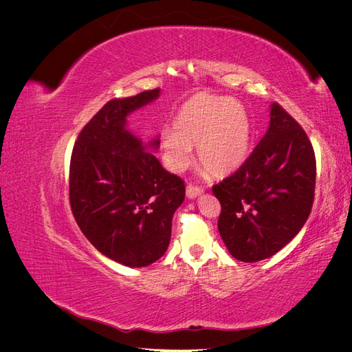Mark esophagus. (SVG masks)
<instances>
[{
  "label": "esophagus",
  "instance_id": "esophagus-1",
  "mask_svg": "<svg viewBox=\"0 0 352 352\" xmlns=\"http://www.w3.org/2000/svg\"><path fill=\"white\" fill-rule=\"evenodd\" d=\"M202 194V188L195 186V185H188L186 186V197L190 199H195Z\"/></svg>",
  "mask_w": 352,
  "mask_h": 352
}]
</instances>
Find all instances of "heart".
<instances>
[{
	"mask_svg": "<svg viewBox=\"0 0 352 352\" xmlns=\"http://www.w3.org/2000/svg\"><path fill=\"white\" fill-rule=\"evenodd\" d=\"M175 131L162 133L167 166L180 172L194 160L198 148L201 166L212 176L232 175L248 157L252 126L241 104L228 97L201 92L182 104L175 117Z\"/></svg>",
	"mask_w": 352,
	"mask_h": 352,
	"instance_id": "obj_1",
	"label": "heart"
}]
</instances>
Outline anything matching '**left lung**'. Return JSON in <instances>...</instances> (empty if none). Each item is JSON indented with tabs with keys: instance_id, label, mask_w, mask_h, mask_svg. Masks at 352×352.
I'll list each match as a JSON object with an SVG mask.
<instances>
[{
	"instance_id": "1",
	"label": "left lung",
	"mask_w": 352,
	"mask_h": 352,
	"mask_svg": "<svg viewBox=\"0 0 352 352\" xmlns=\"http://www.w3.org/2000/svg\"><path fill=\"white\" fill-rule=\"evenodd\" d=\"M316 157L302 127L279 104L270 124L239 170L212 186L220 201L219 232L232 257H272L304 226L314 201Z\"/></svg>"
}]
</instances>
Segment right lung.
Instances as JSON below:
<instances>
[{
  "mask_svg": "<svg viewBox=\"0 0 352 352\" xmlns=\"http://www.w3.org/2000/svg\"><path fill=\"white\" fill-rule=\"evenodd\" d=\"M160 88L111 100L83 127L70 160V207L87 239L105 257L145 267L167 251L185 184L168 173L127 127V117L155 101Z\"/></svg>",
  "mask_w": 352,
  "mask_h": 352,
  "instance_id": "1",
  "label": "right lung"
}]
</instances>
